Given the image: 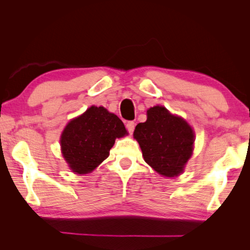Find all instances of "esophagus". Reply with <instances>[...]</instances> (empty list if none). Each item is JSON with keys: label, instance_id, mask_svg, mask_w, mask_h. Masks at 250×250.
<instances>
[{"label": "esophagus", "instance_id": "obj_1", "mask_svg": "<svg viewBox=\"0 0 250 250\" xmlns=\"http://www.w3.org/2000/svg\"><path fill=\"white\" fill-rule=\"evenodd\" d=\"M134 126H135V124H134V122H132V121H129V122L126 123V129L130 134H132V132L134 130Z\"/></svg>", "mask_w": 250, "mask_h": 250}]
</instances>
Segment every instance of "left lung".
<instances>
[{
    "label": "left lung",
    "instance_id": "left-lung-1",
    "mask_svg": "<svg viewBox=\"0 0 250 250\" xmlns=\"http://www.w3.org/2000/svg\"><path fill=\"white\" fill-rule=\"evenodd\" d=\"M133 137L140 144L145 162L164 176L179 175L192 155L191 126L164 106L149 108L147 121L135 126Z\"/></svg>",
    "mask_w": 250,
    "mask_h": 250
}]
</instances>
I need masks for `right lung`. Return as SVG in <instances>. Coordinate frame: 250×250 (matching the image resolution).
I'll use <instances>...</instances> for the list:
<instances>
[{
	"instance_id": "add662e5",
	"label": "right lung",
	"mask_w": 250,
	"mask_h": 250,
	"mask_svg": "<svg viewBox=\"0 0 250 250\" xmlns=\"http://www.w3.org/2000/svg\"><path fill=\"white\" fill-rule=\"evenodd\" d=\"M125 134V126L116 115L92 106L64 128L60 139L63 157L73 172L89 173L108 157L116 139Z\"/></svg>"
}]
</instances>
